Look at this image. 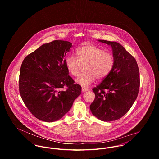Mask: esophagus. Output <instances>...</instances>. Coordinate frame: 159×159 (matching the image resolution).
Masks as SVG:
<instances>
[{
    "label": "esophagus",
    "instance_id": "esophagus-1",
    "mask_svg": "<svg viewBox=\"0 0 159 159\" xmlns=\"http://www.w3.org/2000/svg\"><path fill=\"white\" fill-rule=\"evenodd\" d=\"M90 90L89 88H85V87H82V91L83 92H86V91H89Z\"/></svg>",
    "mask_w": 159,
    "mask_h": 159
}]
</instances>
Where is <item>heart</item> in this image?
Wrapping results in <instances>:
<instances>
[{"label":"heart","mask_w":159,"mask_h":159,"mask_svg":"<svg viewBox=\"0 0 159 159\" xmlns=\"http://www.w3.org/2000/svg\"><path fill=\"white\" fill-rule=\"evenodd\" d=\"M77 58L70 55L66 59V66L68 72L73 76L79 75L81 65H84L85 73L80 75L76 83L87 87L93 83L96 78L103 79L111 72L114 66L113 55L106 52L98 46L86 44L76 50Z\"/></svg>","instance_id":"obj_1"}]
</instances>
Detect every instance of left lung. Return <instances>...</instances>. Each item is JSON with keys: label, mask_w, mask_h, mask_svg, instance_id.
Listing matches in <instances>:
<instances>
[{"label": "left lung", "mask_w": 159, "mask_h": 159, "mask_svg": "<svg viewBox=\"0 0 159 159\" xmlns=\"http://www.w3.org/2000/svg\"><path fill=\"white\" fill-rule=\"evenodd\" d=\"M98 41L111 47L114 66L110 74L92 89L95 97L90 109L100 120L114 121L126 113L136 100L140 83L139 68L134 57L120 43Z\"/></svg>", "instance_id": "1"}]
</instances>
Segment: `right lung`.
<instances>
[{"mask_svg": "<svg viewBox=\"0 0 159 159\" xmlns=\"http://www.w3.org/2000/svg\"><path fill=\"white\" fill-rule=\"evenodd\" d=\"M72 43L54 40L40 46L23 60L19 79L25 105L37 119L53 122L67 113L80 94L81 86L68 76L64 59ZM64 87L66 91H61Z\"/></svg>", "mask_w": 159, "mask_h": 159, "instance_id": "right-lung-1", "label": "right lung"}]
</instances>
